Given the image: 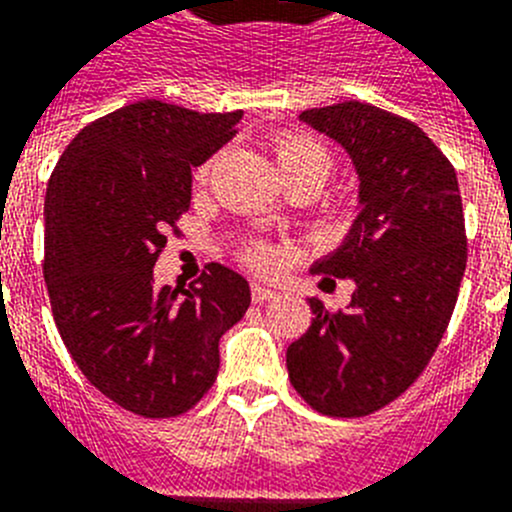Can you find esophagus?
Returning a JSON list of instances; mask_svg holds the SVG:
<instances>
[{
  "mask_svg": "<svg viewBox=\"0 0 512 512\" xmlns=\"http://www.w3.org/2000/svg\"><path fill=\"white\" fill-rule=\"evenodd\" d=\"M250 291H252V301H270V299H275V296H278V293H275V288L262 286V283H257V281L252 283Z\"/></svg>",
  "mask_w": 512,
  "mask_h": 512,
  "instance_id": "1",
  "label": "esophagus"
}]
</instances>
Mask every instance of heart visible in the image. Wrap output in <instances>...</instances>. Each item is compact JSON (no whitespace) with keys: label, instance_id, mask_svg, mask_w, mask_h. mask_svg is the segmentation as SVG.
Returning <instances> with one entry per match:
<instances>
[{"label":"heart","instance_id":"heart-1","mask_svg":"<svg viewBox=\"0 0 512 512\" xmlns=\"http://www.w3.org/2000/svg\"><path fill=\"white\" fill-rule=\"evenodd\" d=\"M270 149H273L275 164L281 170L283 180L291 185V182L299 180H314L322 185L327 180V175L332 172V154L330 149L311 133L304 131H281L275 133L273 141H270ZM213 167H216V157L203 159L198 167H195V182L203 185L211 177ZM244 265L250 268L262 270V273H270V270L278 265V255H275L273 247L262 242H250L244 244L242 252H239Z\"/></svg>","mask_w":512,"mask_h":512}]
</instances>
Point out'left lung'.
<instances>
[{
	"label": "left lung",
	"instance_id": "1",
	"mask_svg": "<svg viewBox=\"0 0 512 512\" xmlns=\"http://www.w3.org/2000/svg\"><path fill=\"white\" fill-rule=\"evenodd\" d=\"M353 157L361 213L317 265L353 278L348 309L309 299L311 327L288 345V379L311 410L366 417L410 389L443 340L466 270L459 180L425 131L368 102L299 115Z\"/></svg>",
	"mask_w": 512,
	"mask_h": 512
}]
</instances>
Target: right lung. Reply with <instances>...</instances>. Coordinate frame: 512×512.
Segmentation results:
<instances>
[{"label":"right lung","mask_w":512,"mask_h":512,"mask_svg":"<svg viewBox=\"0 0 512 512\" xmlns=\"http://www.w3.org/2000/svg\"><path fill=\"white\" fill-rule=\"evenodd\" d=\"M242 110L198 113L141 100L71 139L46 190L43 278L66 350L97 391L133 415L193 410L219 373V340L250 286L211 262L182 286H154L167 234L190 208V170L237 133Z\"/></svg>","instance_id":"1"}]
</instances>
